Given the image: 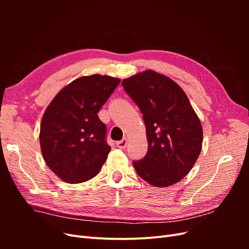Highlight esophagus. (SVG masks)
<instances>
[{"instance_id": "obj_1", "label": "esophagus", "mask_w": 249, "mask_h": 249, "mask_svg": "<svg viewBox=\"0 0 249 249\" xmlns=\"http://www.w3.org/2000/svg\"><path fill=\"white\" fill-rule=\"evenodd\" d=\"M116 145H117V147L120 148V149H124V148L126 147V145H127V139H126V138H124L123 140L117 141V142H116Z\"/></svg>"}]
</instances>
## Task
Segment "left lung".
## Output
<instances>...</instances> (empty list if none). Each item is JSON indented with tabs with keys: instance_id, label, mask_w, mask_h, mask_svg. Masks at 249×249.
Wrapping results in <instances>:
<instances>
[{
	"instance_id": "left-lung-1",
	"label": "left lung",
	"mask_w": 249,
	"mask_h": 249,
	"mask_svg": "<svg viewBox=\"0 0 249 249\" xmlns=\"http://www.w3.org/2000/svg\"><path fill=\"white\" fill-rule=\"evenodd\" d=\"M122 84L146 127L148 149L143 159L133 161L135 170L155 187L179 182L192 169L202 144V126L186 93L154 71L139 72Z\"/></svg>"
}]
</instances>
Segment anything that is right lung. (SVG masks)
Masks as SVG:
<instances>
[{"label":"right lung","mask_w":249,"mask_h":249,"mask_svg":"<svg viewBox=\"0 0 249 249\" xmlns=\"http://www.w3.org/2000/svg\"><path fill=\"white\" fill-rule=\"evenodd\" d=\"M120 80L93 74L72 81L42 116L39 141L49 168L66 183L86 182L100 172L111 147L97 113Z\"/></svg>","instance_id":"add662e5"}]
</instances>
